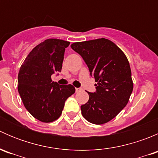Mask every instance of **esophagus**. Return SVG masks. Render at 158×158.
<instances>
[{"label":"esophagus","mask_w":158,"mask_h":158,"mask_svg":"<svg viewBox=\"0 0 158 158\" xmlns=\"http://www.w3.org/2000/svg\"><path fill=\"white\" fill-rule=\"evenodd\" d=\"M81 89H80V88H76V92H79V91H81Z\"/></svg>","instance_id":"1"}]
</instances>
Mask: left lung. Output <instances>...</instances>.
<instances>
[{
	"label": "left lung",
	"mask_w": 158,
	"mask_h": 158,
	"mask_svg": "<svg viewBox=\"0 0 158 158\" xmlns=\"http://www.w3.org/2000/svg\"><path fill=\"white\" fill-rule=\"evenodd\" d=\"M71 47L82 57L97 82L95 92H87L89 101L81 106L82 116L95 125L106 123L126 106L133 90L128 59L105 38L74 43Z\"/></svg>",
	"instance_id": "8db88e82"
}]
</instances>
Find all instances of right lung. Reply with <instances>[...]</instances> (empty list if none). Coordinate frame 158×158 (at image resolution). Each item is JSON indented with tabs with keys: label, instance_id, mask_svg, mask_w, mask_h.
Listing matches in <instances>:
<instances>
[{
	"label": "right lung",
	"instance_id": "add662e5",
	"mask_svg": "<svg viewBox=\"0 0 158 158\" xmlns=\"http://www.w3.org/2000/svg\"><path fill=\"white\" fill-rule=\"evenodd\" d=\"M69 42L48 39L35 47L18 73V92L27 110L39 121L52 122L62 114L65 102L75 92L72 85H59L51 76L61 72ZM58 75V73H57Z\"/></svg>",
	"mask_w": 158,
	"mask_h": 158
}]
</instances>
